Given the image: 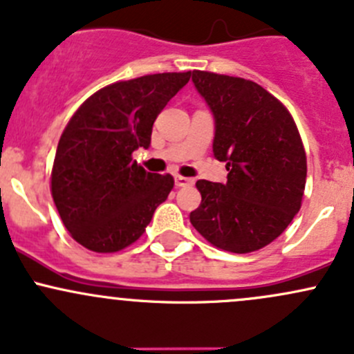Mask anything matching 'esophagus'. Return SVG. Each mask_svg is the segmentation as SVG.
<instances>
[{
	"instance_id": "34e87169",
	"label": "esophagus",
	"mask_w": 354,
	"mask_h": 354,
	"mask_svg": "<svg viewBox=\"0 0 354 354\" xmlns=\"http://www.w3.org/2000/svg\"><path fill=\"white\" fill-rule=\"evenodd\" d=\"M191 184H192V178L176 176V185H177V187H185V185H191Z\"/></svg>"
}]
</instances>
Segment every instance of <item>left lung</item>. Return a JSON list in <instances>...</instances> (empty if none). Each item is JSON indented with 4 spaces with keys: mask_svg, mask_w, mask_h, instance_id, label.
Listing matches in <instances>:
<instances>
[{
    "mask_svg": "<svg viewBox=\"0 0 354 354\" xmlns=\"http://www.w3.org/2000/svg\"><path fill=\"white\" fill-rule=\"evenodd\" d=\"M214 115L213 151L228 180H198L201 204L191 223L211 245L249 254L269 245L300 211L307 155L290 111L250 80L192 71Z\"/></svg>",
    "mask_w": 354,
    "mask_h": 354,
    "instance_id": "obj_1",
    "label": "left lung"
}]
</instances>
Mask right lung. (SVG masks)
I'll list each match as a JSON object with an SVG mask.
<instances>
[{
    "instance_id": "obj_1",
    "label": "right lung",
    "mask_w": 354,
    "mask_h": 354,
    "mask_svg": "<svg viewBox=\"0 0 354 354\" xmlns=\"http://www.w3.org/2000/svg\"><path fill=\"white\" fill-rule=\"evenodd\" d=\"M191 78L156 73L115 82L83 102L59 138L50 194L69 235L92 252L136 242L174 189L170 174L147 172L133 151L151 143L156 115Z\"/></svg>"
}]
</instances>
